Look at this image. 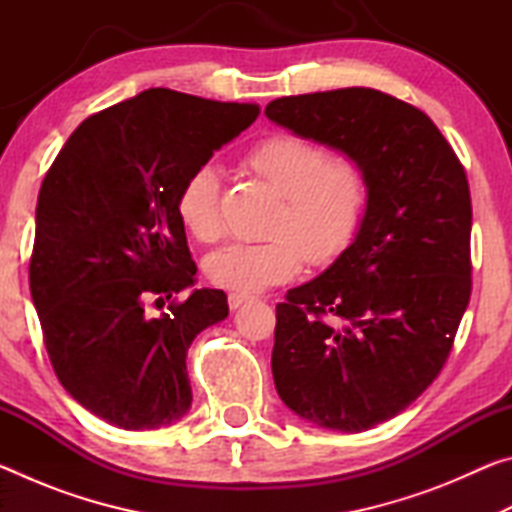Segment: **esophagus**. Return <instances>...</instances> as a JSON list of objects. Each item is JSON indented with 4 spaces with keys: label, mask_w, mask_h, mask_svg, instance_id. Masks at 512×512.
<instances>
[{
    "label": "esophagus",
    "mask_w": 512,
    "mask_h": 512,
    "mask_svg": "<svg viewBox=\"0 0 512 512\" xmlns=\"http://www.w3.org/2000/svg\"><path fill=\"white\" fill-rule=\"evenodd\" d=\"M250 298H253V296H250V293L232 291V293H228V305H230V309H237V307L244 305V302L250 300Z\"/></svg>",
    "instance_id": "34e87169"
}]
</instances>
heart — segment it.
Masks as SVG:
<instances>
[{
  "label": "heart",
  "instance_id": "1",
  "mask_svg": "<svg viewBox=\"0 0 512 512\" xmlns=\"http://www.w3.org/2000/svg\"><path fill=\"white\" fill-rule=\"evenodd\" d=\"M241 169L280 194L268 239L228 244L205 259L207 277L223 289L262 291L289 282L302 262L332 266L359 239L372 207V178L352 155L296 133H271L241 155ZM176 216L203 244L221 237V171L198 164L176 192Z\"/></svg>",
  "mask_w": 512,
  "mask_h": 512
}]
</instances>
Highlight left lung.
Returning a JSON list of instances; mask_svg holds the SVG:
<instances>
[{"instance_id": "left-lung-1", "label": "left lung", "mask_w": 512, "mask_h": 512, "mask_svg": "<svg viewBox=\"0 0 512 512\" xmlns=\"http://www.w3.org/2000/svg\"><path fill=\"white\" fill-rule=\"evenodd\" d=\"M264 115L370 171L359 239L275 307L271 359L277 393L300 418L370 429L418 400L454 348L472 293L465 169L422 110L379 90L282 97Z\"/></svg>"}]
</instances>
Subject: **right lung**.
Returning a JSON list of instances; mask_svg holds the SVG:
<instances>
[{
	"instance_id": "right-lung-1",
	"label": "right lung",
	"mask_w": 512,
	"mask_h": 512,
	"mask_svg": "<svg viewBox=\"0 0 512 512\" xmlns=\"http://www.w3.org/2000/svg\"><path fill=\"white\" fill-rule=\"evenodd\" d=\"M257 115V103L146 90L85 119L42 180L29 262L42 341L65 391L115 427L158 429L192 404L187 350L228 298H178L196 264L176 192ZM151 299H169L168 314L146 317Z\"/></svg>"
}]
</instances>
